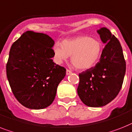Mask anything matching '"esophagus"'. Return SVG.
Listing matches in <instances>:
<instances>
[{
	"label": "esophagus",
	"instance_id": "1",
	"mask_svg": "<svg viewBox=\"0 0 132 132\" xmlns=\"http://www.w3.org/2000/svg\"><path fill=\"white\" fill-rule=\"evenodd\" d=\"M72 73V71L71 70H70L68 69H66V75H70V74Z\"/></svg>",
	"mask_w": 132,
	"mask_h": 132
}]
</instances>
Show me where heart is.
Here are the masks:
<instances>
[{
  "mask_svg": "<svg viewBox=\"0 0 132 132\" xmlns=\"http://www.w3.org/2000/svg\"><path fill=\"white\" fill-rule=\"evenodd\" d=\"M53 49L57 62L60 64L71 56L72 63L79 70L92 68L98 62L102 53L101 43L87 36L64 40L62 45L56 43Z\"/></svg>",
  "mask_w": 132,
  "mask_h": 132,
  "instance_id": "b5f03b06",
  "label": "heart"
}]
</instances>
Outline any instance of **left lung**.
Here are the masks:
<instances>
[{
  "mask_svg": "<svg viewBox=\"0 0 132 132\" xmlns=\"http://www.w3.org/2000/svg\"><path fill=\"white\" fill-rule=\"evenodd\" d=\"M106 44L96 66L79 74L77 93L83 103L101 107L114 100L121 89L126 64L121 44L109 29L97 31Z\"/></svg>",
  "mask_w": 132,
  "mask_h": 132,
  "instance_id": "1",
  "label": "left lung"
}]
</instances>
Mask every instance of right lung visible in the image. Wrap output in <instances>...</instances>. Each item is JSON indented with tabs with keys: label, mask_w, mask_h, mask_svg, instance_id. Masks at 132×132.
I'll return each instance as SVG.
<instances>
[{
	"label": "right lung",
	"mask_w": 132,
	"mask_h": 132,
	"mask_svg": "<svg viewBox=\"0 0 132 132\" xmlns=\"http://www.w3.org/2000/svg\"><path fill=\"white\" fill-rule=\"evenodd\" d=\"M54 40L43 33L26 31L13 43L7 77L15 98L23 106L43 109L53 102L66 68L53 62Z\"/></svg>",
	"instance_id": "right-lung-1"
}]
</instances>
